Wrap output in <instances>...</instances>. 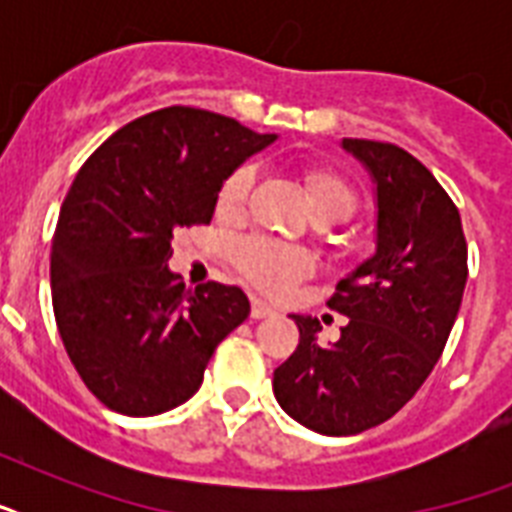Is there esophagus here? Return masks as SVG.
<instances>
[{"label": "esophagus", "instance_id": "34e87169", "mask_svg": "<svg viewBox=\"0 0 512 512\" xmlns=\"http://www.w3.org/2000/svg\"><path fill=\"white\" fill-rule=\"evenodd\" d=\"M271 316H276V308H271V305L265 303V300H252V319H271Z\"/></svg>", "mask_w": 512, "mask_h": 512}]
</instances>
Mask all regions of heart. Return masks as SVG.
Returning <instances> with one entry per match:
<instances>
[{
  "label": "heart",
  "instance_id": "obj_1",
  "mask_svg": "<svg viewBox=\"0 0 512 512\" xmlns=\"http://www.w3.org/2000/svg\"><path fill=\"white\" fill-rule=\"evenodd\" d=\"M252 180H255V170L249 164H241L225 177V183L220 185V193H217V215H236L247 201ZM305 191H308L313 217L319 223H342L356 215L358 193L340 172L313 167L305 172ZM233 263L249 284L263 289L265 295L276 297L287 295L289 289L308 279L313 271V260L308 252L292 247V244L263 239V236L241 239L233 249Z\"/></svg>",
  "mask_w": 512,
  "mask_h": 512
}]
</instances>
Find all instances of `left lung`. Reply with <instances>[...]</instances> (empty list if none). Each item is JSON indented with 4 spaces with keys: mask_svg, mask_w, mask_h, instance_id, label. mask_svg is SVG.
Masks as SVG:
<instances>
[{
    "mask_svg": "<svg viewBox=\"0 0 512 512\" xmlns=\"http://www.w3.org/2000/svg\"><path fill=\"white\" fill-rule=\"evenodd\" d=\"M377 183V252L337 284L329 308L348 316L335 345L319 319L292 316L300 345L273 372L281 409L324 436L390 420L444 353L468 281L460 209L409 151L345 138Z\"/></svg>",
    "mask_w": 512,
    "mask_h": 512,
    "instance_id": "8db88e82",
    "label": "left lung"
}]
</instances>
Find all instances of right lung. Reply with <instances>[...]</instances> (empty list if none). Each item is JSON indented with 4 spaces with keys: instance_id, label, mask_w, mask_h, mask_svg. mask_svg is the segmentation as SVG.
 I'll return each instance as SVG.
<instances>
[{
    "instance_id": "right-lung-1",
    "label": "right lung",
    "mask_w": 512,
    "mask_h": 512,
    "mask_svg": "<svg viewBox=\"0 0 512 512\" xmlns=\"http://www.w3.org/2000/svg\"><path fill=\"white\" fill-rule=\"evenodd\" d=\"M273 140L231 116L170 106L124 124L82 164L52 236V311L103 406L154 417L185 404L249 316L239 287L188 289L167 260L175 233L209 225L225 177Z\"/></svg>"
}]
</instances>
